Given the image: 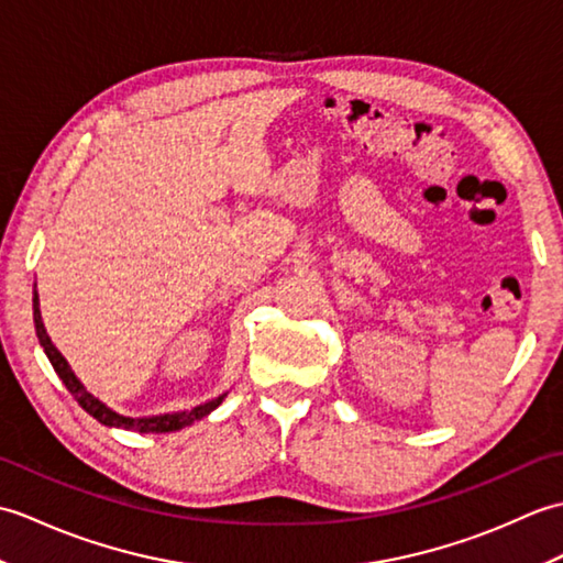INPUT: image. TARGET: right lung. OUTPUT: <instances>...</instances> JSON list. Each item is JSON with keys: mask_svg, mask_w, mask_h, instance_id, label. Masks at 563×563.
<instances>
[{"mask_svg": "<svg viewBox=\"0 0 563 563\" xmlns=\"http://www.w3.org/2000/svg\"><path fill=\"white\" fill-rule=\"evenodd\" d=\"M33 324H35V333H38V341L43 345L47 361H51V365L55 367V373L59 375V379L65 382L67 391L79 401V406H81L84 411L97 418V421L103 423V426L137 430V433H172V430H181V428L190 426L194 421H198V418L208 416L212 409H218V406L224 399V394H222V397H218V399H212L208 404H200V406H196V409H190V411H178V413H164V416H150V418L121 416V413L111 411L109 406H103L97 397H91V394L81 387V382L75 377V373H71L65 357L59 355V351L55 349L53 341L47 339L45 327H43V319H41L38 295H35V292H33Z\"/></svg>", "mask_w": 563, "mask_h": 563, "instance_id": "obj_1", "label": "right lung"}]
</instances>
